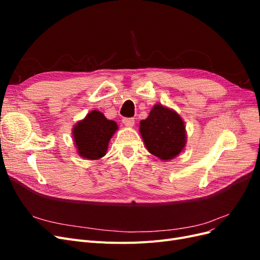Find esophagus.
Here are the masks:
<instances>
[{
    "label": "esophagus",
    "instance_id": "1",
    "mask_svg": "<svg viewBox=\"0 0 260 260\" xmlns=\"http://www.w3.org/2000/svg\"><path fill=\"white\" fill-rule=\"evenodd\" d=\"M122 122L127 127H133V124H135V118H123Z\"/></svg>",
    "mask_w": 260,
    "mask_h": 260
}]
</instances>
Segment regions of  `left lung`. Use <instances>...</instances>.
Here are the masks:
<instances>
[{"label": "left lung", "instance_id": "left-lung-1", "mask_svg": "<svg viewBox=\"0 0 260 260\" xmlns=\"http://www.w3.org/2000/svg\"><path fill=\"white\" fill-rule=\"evenodd\" d=\"M140 132L147 151L162 160L175 158L185 145L183 120L175 111L159 104L140 121Z\"/></svg>", "mask_w": 260, "mask_h": 260}]
</instances>
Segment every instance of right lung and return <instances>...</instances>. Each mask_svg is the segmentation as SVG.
<instances>
[{
  "mask_svg": "<svg viewBox=\"0 0 260 260\" xmlns=\"http://www.w3.org/2000/svg\"><path fill=\"white\" fill-rule=\"evenodd\" d=\"M118 129L99 111H92L74 127V140L78 153L86 159H99L107 151L108 142Z\"/></svg>",
  "mask_w": 260,
  "mask_h": 260,
  "instance_id": "1",
  "label": "right lung"
}]
</instances>
